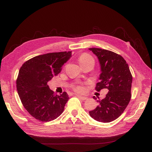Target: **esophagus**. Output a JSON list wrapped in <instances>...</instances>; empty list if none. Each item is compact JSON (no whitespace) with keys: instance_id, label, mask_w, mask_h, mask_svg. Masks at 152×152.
I'll return each mask as SVG.
<instances>
[{"instance_id":"obj_1","label":"esophagus","mask_w":152,"mask_h":152,"mask_svg":"<svg viewBox=\"0 0 152 152\" xmlns=\"http://www.w3.org/2000/svg\"><path fill=\"white\" fill-rule=\"evenodd\" d=\"M77 96L80 99H82V100H86L87 99V97H85V96H80V95H77Z\"/></svg>"}]
</instances>
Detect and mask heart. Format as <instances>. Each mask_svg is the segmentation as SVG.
<instances>
[{"label":"heart","instance_id":"1","mask_svg":"<svg viewBox=\"0 0 152 152\" xmlns=\"http://www.w3.org/2000/svg\"><path fill=\"white\" fill-rule=\"evenodd\" d=\"M79 59V62H80V64L85 63H86L87 61H89L90 60H93V59L91 56L90 55L86 54V53H84V54H82L81 55H80V57H79V59ZM74 89L76 92H78V93H83L84 91L83 87H82L81 86H75Z\"/></svg>","mask_w":152,"mask_h":152}]
</instances>
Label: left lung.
<instances>
[{
  "label": "left lung",
  "instance_id": "1",
  "mask_svg": "<svg viewBox=\"0 0 152 152\" xmlns=\"http://www.w3.org/2000/svg\"><path fill=\"white\" fill-rule=\"evenodd\" d=\"M99 61L100 81L95 88L99 92L108 89V93L102 100H97L98 106L89 112L93 118L99 122L109 123L118 118L131 99L132 75L126 61L121 56L111 50L89 48ZM93 98H97L93 96Z\"/></svg>",
  "mask_w": 152,
  "mask_h": 152
}]
</instances>
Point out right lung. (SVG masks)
Returning a JSON list of instances; mask_svg holds the SVG:
<instances>
[{"label":"right lung","mask_w":152,"mask_h":152,"mask_svg":"<svg viewBox=\"0 0 152 152\" xmlns=\"http://www.w3.org/2000/svg\"><path fill=\"white\" fill-rule=\"evenodd\" d=\"M71 54V51H64L39 55L20 67L17 90L24 107L36 120L50 121L63 112L68 94L66 92L56 94L50 90L48 82L59 74Z\"/></svg>","instance_id":"add662e5"}]
</instances>
